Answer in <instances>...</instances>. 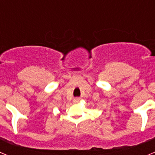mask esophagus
Instances as JSON below:
<instances>
[{
    "label": "esophagus",
    "instance_id": "obj_1",
    "mask_svg": "<svg viewBox=\"0 0 155 155\" xmlns=\"http://www.w3.org/2000/svg\"><path fill=\"white\" fill-rule=\"evenodd\" d=\"M80 100H81L80 98H74L73 102L74 103H78V102H80Z\"/></svg>",
    "mask_w": 155,
    "mask_h": 155
}]
</instances>
